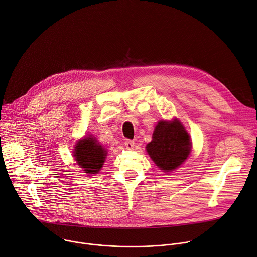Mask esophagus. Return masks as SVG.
I'll list each match as a JSON object with an SVG mask.
<instances>
[{"mask_svg":"<svg viewBox=\"0 0 257 257\" xmlns=\"http://www.w3.org/2000/svg\"><path fill=\"white\" fill-rule=\"evenodd\" d=\"M124 145L127 149H133L134 146H135V142L132 141V140H125L124 141Z\"/></svg>","mask_w":257,"mask_h":257,"instance_id":"obj_1","label":"esophagus"}]
</instances>
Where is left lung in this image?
<instances>
[{
  "label": "left lung",
  "mask_w": 257,
  "mask_h": 257,
  "mask_svg": "<svg viewBox=\"0 0 257 257\" xmlns=\"http://www.w3.org/2000/svg\"><path fill=\"white\" fill-rule=\"evenodd\" d=\"M147 152L155 164L165 172L179 167L190 153L191 143L187 132L176 120L160 121L147 145Z\"/></svg>",
  "instance_id": "obj_1"
}]
</instances>
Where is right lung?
Listing matches in <instances>:
<instances>
[{"mask_svg": "<svg viewBox=\"0 0 257 257\" xmlns=\"http://www.w3.org/2000/svg\"><path fill=\"white\" fill-rule=\"evenodd\" d=\"M74 156L86 173L95 174L104 163L106 151L94 138L87 137L77 144Z\"/></svg>", "mask_w": 257, "mask_h": 257, "instance_id": "1", "label": "right lung"}]
</instances>
